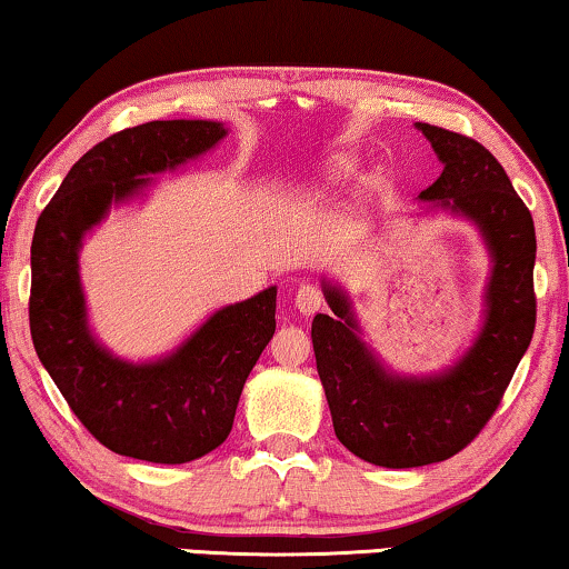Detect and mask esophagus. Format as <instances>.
Returning a JSON list of instances; mask_svg holds the SVG:
<instances>
[{
    "label": "esophagus",
    "instance_id": "obj_1",
    "mask_svg": "<svg viewBox=\"0 0 569 569\" xmlns=\"http://www.w3.org/2000/svg\"><path fill=\"white\" fill-rule=\"evenodd\" d=\"M295 308H298L302 316H313L316 311H321V308H323V295H321L319 287L302 284L300 290L295 292Z\"/></svg>",
    "mask_w": 569,
    "mask_h": 569
}]
</instances>
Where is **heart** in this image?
Returning <instances> with one entry per match:
<instances>
[{
	"mask_svg": "<svg viewBox=\"0 0 569 569\" xmlns=\"http://www.w3.org/2000/svg\"><path fill=\"white\" fill-rule=\"evenodd\" d=\"M358 169V164L352 159H337L335 161V172L337 174H352Z\"/></svg>",
	"mask_w": 569,
	"mask_h": 569,
	"instance_id": "obj_1",
	"label": "heart"
}]
</instances>
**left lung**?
Listing matches in <instances>:
<instances>
[{"label": "left lung", "instance_id": "8db88e82", "mask_svg": "<svg viewBox=\"0 0 569 569\" xmlns=\"http://www.w3.org/2000/svg\"><path fill=\"white\" fill-rule=\"evenodd\" d=\"M441 161L418 196L420 213H449L481 234L489 253L483 316L452 366L412 376L389 368L363 339L348 290L321 279L331 313H316L311 337L337 439L381 468L441 462L476 439L499 408L536 327V230L510 177L473 138L416 122Z\"/></svg>", "mask_w": 569, "mask_h": 569}]
</instances>
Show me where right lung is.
I'll use <instances>...</instances> for the list:
<instances>
[{
  "label": "right lung",
  "instance_id": "1",
  "mask_svg": "<svg viewBox=\"0 0 569 569\" xmlns=\"http://www.w3.org/2000/svg\"><path fill=\"white\" fill-rule=\"evenodd\" d=\"M224 122L157 120L83 153L41 211L31 246V337L80 423L117 455L182 465L230 437L242 387L277 329V287L221 306L174 350L128 360L88 321L80 250L112 206L146 198L157 177L227 138Z\"/></svg>",
  "mask_w": 569,
  "mask_h": 569
}]
</instances>
